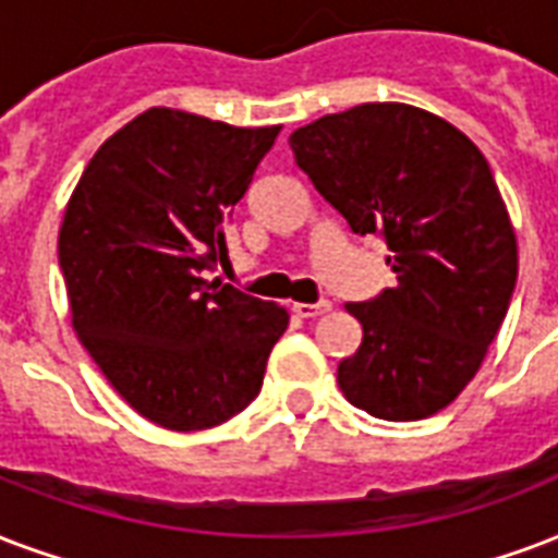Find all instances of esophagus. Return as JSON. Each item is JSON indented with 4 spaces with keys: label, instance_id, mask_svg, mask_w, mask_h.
I'll list each match as a JSON object with an SVG mask.
<instances>
[{
    "label": "esophagus",
    "instance_id": "1",
    "mask_svg": "<svg viewBox=\"0 0 558 558\" xmlns=\"http://www.w3.org/2000/svg\"><path fill=\"white\" fill-rule=\"evenodd\" d=\"M292 310H295V316L301 318H318L330 310V301H318V304H292Z\"/></svg>",
    "mask_w": 558,
    "mask_h": 558
}]
</instances>
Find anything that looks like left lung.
Listing matches in <instances>:
<instances>
[{"label": "left lung", "instance_id": "8db88e82", "mask_svg": "<svg viewBox=\"0 0 558 558\" xmlns=\"http://www.w3.org/2000/svg\"><path fill=\"white\" fill-rule=\"evenodd\" d=\"M351 231L380 233L392 289L348 313L363 325L336 380L374 418L418 421L459 398L504 325L518 280L515 228L488 160L448 119L368 101L289 134Z\"/></svg>", "mask_w": 558, "mask_h": 558}]
</instances>
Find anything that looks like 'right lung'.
<instances>
[{"label":"right lung","mask_w":558,"mask_h":558,"mask_svg":"<svg viewBox=\"0 0 558 558\" xmlns=\"http://www.w3.org/2000/svg\"><path fill=\"white\" fill-rule=\"evenodd\" d=\"M278 134L151 108L101 143L72 190L58 233L72 327L157 427L207 430L245 410L287 330L283 307L207 280Z\"/></svg>","instance_id":"right-lung-1"}]
</instances>
